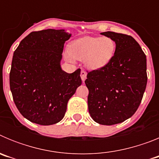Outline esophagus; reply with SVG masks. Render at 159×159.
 <instances>
[{"label":"esophagus","mask_w":159,"mask_h":159,"mask_svg":"<svg viewBox=\"0 0 159 159\" xmlns=\"http://www.w3.org/2000/svg\"><path fill=\"white\" fill-rule=\"evenodd\" d=\"M80 76H81V80H82L83 83L85 81V80H86L87 78V72L85 71H84V70H82L80 72Z\"/></svg>","instance_id":"esophagus-1"}]
</instances>
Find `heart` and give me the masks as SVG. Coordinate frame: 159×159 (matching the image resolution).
<instances>
[{"instance_id": "obj_1", "label": "heart", "mask_w": 159, "mask_h": 159, "mask_svg": "<svg viewBox=\"0 0 159 159\" xmlns=\"http://www.w3.org/2000/svg\"><path fill=\"white\" fill-rule=\"evenodd\" d=\"M116 43L110 37L86 36L74 40L66 52V57L72 60H84V64L91 70L106 67L113 59Z\"/></svg>"}]
</instances>
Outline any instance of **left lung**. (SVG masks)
<instances>
[{"label":"left lung","mask_w":159,"mask_h":159,"mask_svg":"<svg viewBox=\"0 0 159 159\" xmlns=\"http://www.w3.org/2000/svg\"><path fill=\"white\" fill-rule=\"evenodd\" d=\"M116 43L106 67L89 71L85 80L90 116L102 125H115L131 117L141 103L147 83V57L132 36L101 32Z\"/></svg>","instance_id":"left-lung-1"}]
</instances>
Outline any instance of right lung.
<instances>
[{
  "instance_id": "right-lung-1",
  "label": "right lung",
  "mask_w": 159,
  "mask_h": 159,
  "mask_svg": "<svg viewBox=\"0 0 159 159\" xmlns=\"http://www.w3.org/2000/svg\"><path fill=\"white\" fill-rule=\"evenodd\" d=\"M71 34L64 29L32 32L13 53L9 84L13 101L32 123L52 125L64 117L69 99L82 84L80 69H61L64 45Z\"/></svg>"
}]
</instances>
